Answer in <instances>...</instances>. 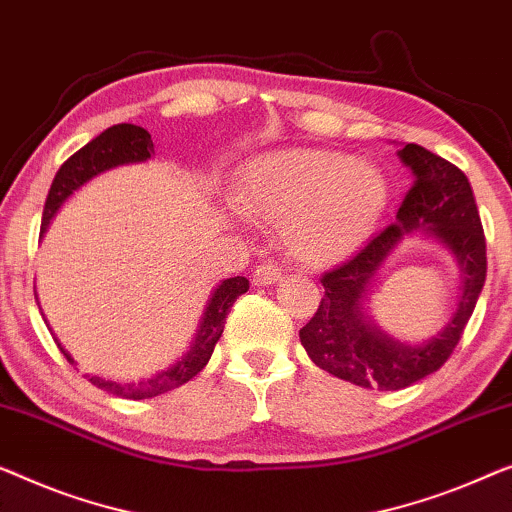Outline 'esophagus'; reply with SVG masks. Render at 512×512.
I'll return each instance as SVG.
<instances>
[{"mask_svg":"<svg viewBox=\"0 0 512 512\" xmlns=\"http://www.w3.org/2000/svg\"><path fill=\"white\" fill-rule=\"evenodd\" d=\"M281 277V268L274 261H265L254 270V284L256 286H270Z\"/></svg>","mask_w":512,"mask_h":512,"instance_id":"1","label":"esophagus"}]
</instances>
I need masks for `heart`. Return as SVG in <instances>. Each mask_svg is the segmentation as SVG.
Returning a JSON list of instances; mask_svg holds the SVG:
<instances>
[{
    "instance_id": "heart-1",
    "label": "heart",
    "mask_w": 512,
    "mask_h": 512,
    "mask_svg": "<svg viewBox=\"0 0 512 512\" xmlns=\"http://www.w3.org/2000/svg\"><path fill=\"white\" fill-rule=\"evenodd\" d=\"M388 187L348 154L288 150L256 159L233 189L235 210L286 221L291 254L307 265L351 256L381 217Z\"/></svg>"
}]
</instances>
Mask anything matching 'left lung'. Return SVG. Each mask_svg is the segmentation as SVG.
Here are the masks:
<instances>
[{"mask_svg":"<svg viewBox=\"0 0 512 512\" xmlns=\"http://www.w3.org/2000/svg\"><path fill=\"white\" fill-rule=\"evenodd\" d=\"M413 184L397 210V221L367 242L360 254L325 272V295L300 330V342L316 367L360 388L402 390L446 365L476 309L487 274L485 233L466 175L450 161L416 143L397 152ZM425 230L456 256L463 291L447 328L420 345L399 343L368 318V286L389 251L406 232Z\"/></svg>","mask_w":512,"mask_h":512,"instance_id":"8db88e82","label":"left lung"}]
</instances>
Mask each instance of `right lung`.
<instances>
[{
    "instance_id": "1",
    "label": "right lung",
    "mask_w": 512,
    "mask_h": 512,
    "mask_svg": "<svg viewBox=\"0 0 512 512\" xmlns=\"http://www.w3.org/2000/svg\"><path fill=\"white\" fill-rule=\"evenodd\" d=\"M154 154L152 136L143 127L136 124H115V127L99 133L94 140H90L85 147L69 157L57 170L53 184H50L46 207H43V219H41V235L46 233L50 221L57 214L69 198L76 191L92 180V177L106 173L110 168L124 166V164H140L147 161ZM249 291V281L244 277H231L224 279L214 288L210 300H207L205 314L198 325L194 342H191L189 351L177 358L175 365H170L164 372L152 374L150 379L143 381H110L101 379V376H87V381L96 388L110 392L122 399H150L164 392L180 388L187 381L201 372L207 365V360L212 358L214 346H217L221 332H224V323L228 311H231L233 302L240 298L242 293ZM57 342V339H55ZM59 351L64 353V358L73 365V358L64 351V346L57 342Z\"/></svg>"
}]
</instances>
